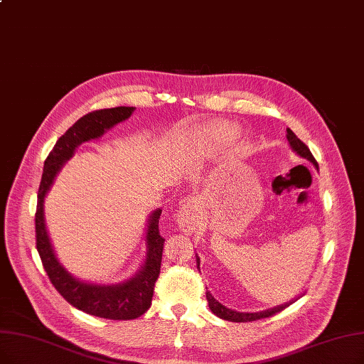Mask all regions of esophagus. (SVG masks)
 Returning a JSON list of instances; mask_svg holds the SVG:
<instances>
[{
    "mask_svg": "<svg viewBox=\"0 0 364 364\" xmlns=\"http://www.w3.org/2000/svg\"><path fill=\"white\" fill-rule=\"evenodd\" d=\"M177 223L186 233H192L200 225V205L196 198H188L177 213Z\"/></svg>",
    "mask_w": 364,
    "mask_h": 364,
    "instance_id": "obj_1",
    "label": "esophagus"
}]
</instances>
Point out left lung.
I'll return each instance as SVG.
<instances>
[{
    "label": "left lung",
    "mask_w": 364,
    "mask_h": 364,
    "mask_svg": "<svg viewBox=\"0 0 364 364\" xmlns=\"http://www.w3.org/2000/svg\"><path fill=\"white\" fill-rule=\"evenodd\" d=\"M287 139H289V144L291 147L293 151H296L300 157H304V159L309 161L312 165H315V168L318 169V164L317 161L314 159L312 153L309 151V149L306 147L305 143L300 141L296 134L291 129H287ZM196 263H198V269H199V257H196ZM207 300H208V306L210 309L220 317L221 320H226V321H233V323H250V321H256V320H262V318H267V317H272V315L281 312L282 309H286L287 306H290L293 302L289 304H284L271 309H266V311H260V312H238V311H233L226 308L225 305H221L220 302L214 299V296L207 290Z\"/></svg>",
    "instance_id": "obj_1"
}]
</instances>
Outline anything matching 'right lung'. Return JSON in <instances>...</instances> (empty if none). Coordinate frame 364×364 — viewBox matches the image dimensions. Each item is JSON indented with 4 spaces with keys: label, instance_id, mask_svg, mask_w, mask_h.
<instances>
[{
    "label": "right lung",
    "instance_id": "right-lung-1",
    "mask_svg": "<svg viewBox=\"0 0 364 364\" xmlns=\"http://www.w3.org/2000/svg\"><path fill=\"white\" fill-rule=\"evenodd\" d=\"M134 107H114L92 112L78 119L62 135L44 161V169L37 196L36 238L37 250L44 271L59 294L68 304L86 314L108 320H134L143 315L151 305L154 282L159 278L165 240L159 233V218L162 210L151 213L147 223V256L141 269L131 279L102 286L74 278L55 255L44 221V198L50 191L56 173L71 159L75 149L90 139L102 136L114 124L129 119Z\"/></svg>",
    "mask_w": 364,
    "mask_h": 364
}]
</instances>
